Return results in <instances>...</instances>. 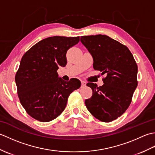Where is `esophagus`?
I'll list each match as a JSON object with an SVG mask.
<instances>
[{
	"label": "esophagus",
	"instance_id": "esophagus-1",
	"mask_svg": "<svg viewBox=\"0 0 155 155\" xmlns=\"http://www.w3.org/2000/svg\"><path fill=\"white\" fill-rule=\"evenodd\" d=\"M86 84H87V83H85L84 81H81V87H85V86H86Z\"/></svg>",
	"mask_w": 155,
	"mask_h": 155
}]
</instances>
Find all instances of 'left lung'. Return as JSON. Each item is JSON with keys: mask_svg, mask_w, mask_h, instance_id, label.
<instances>
[{"mask_svg": "<svg viewBox=\"0 0 155 155\" xmlns=\"http://www.w3.org/2000/svg\"><path fill=\"white\" fill-rule=\"evenodd\" d=\"M93 58V68L105 74L103 86L88 83L93 95L85 100L88 110L101 121L108 123L120 117L129 107L137 87V64L126 46L107 35L81 37Z\"/></svg>", "mask_w": 155, "mask_h": 155, "instance_id": "left-lung-1", "label": "left lung"}]
</instances>
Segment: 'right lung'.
Here are the masks:
<instances>
[{
    "mask_svg": "<svg viewBox=\"0 0 155 155\" xmlns=\"http://www.w3.org/2000/svg\"><path fill=\"white\" fill-rule=\"evenodd\" d=\"M79 37L54 36L39 41L23 55L15 76L20 102L35 119L49 122L64 110L68 96L81 87V81L66 82L58 77V67L67 64L69 48Z\"/></svg>",
    "mask_w": 155,
    "mask_h": 155,
    "instance_id": "obj_1",
    "label": "right lung"
}]
</instances>
